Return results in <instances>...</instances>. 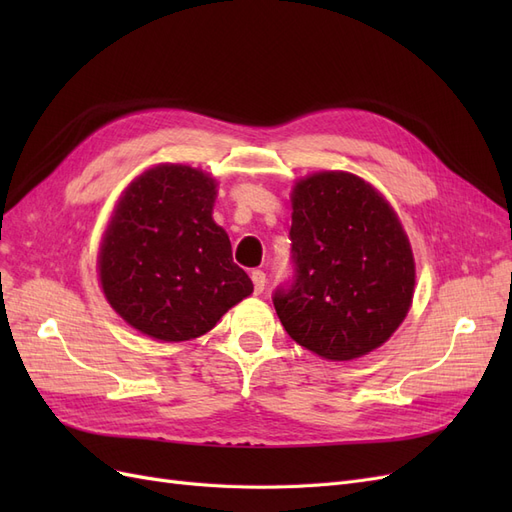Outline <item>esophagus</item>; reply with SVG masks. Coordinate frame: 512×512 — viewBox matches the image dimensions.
<instances>
[{"mask_svg": "<svg viewBox=\"0 0 512 512\" xmlns=\"http://www.w3.org/2000/svg\"><path fill=\"white\" fill-rule=\"evenodd\" d=\"M252 282H254V294H260L262 290H265V286H267L265 271H260V269L252 271Z\"/></svg>", "mask_w": 512, "mask_h": 512, "instance_id": "obj_1", "label": "esophagus"}]
</instances>
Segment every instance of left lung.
Instances as JSON below:
<instances>
[{
  "mask_svg": "<svg viewBox=\"0 0 512 512\" xmlns=\"http://www.w3.org/2000/svg\"><path fill=\"white\" fill-rule=\"evenodd\" d=\"M292 277L275 312L299 346L350 361L382 346L406 318L414 258L389 203L350 173L297 183L290 226Z\"/></svg>",
  "mask_w": 512,
  "mask_h": 512,
  "instance_id": "1",
  "label": "left lung"
}]
</instances>
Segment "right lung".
<instances>
[{
    "mask_svg": "<svg viewBox=\"0 0 512 512\" xmlns=\"http://www.w3.org/2000/svg\"><path fill=\"white\" fill-rule=\"evenodd\" d=\"M213 203L215 181L181 164L147 170L121 196L100 247V282L136 331L185 342L252 294Z\"/></svg>",
    "mask_w": 512,
    "mask_h": 512,
    "instance_id": "1",
    "label": "right lung"
}]
</instances>
